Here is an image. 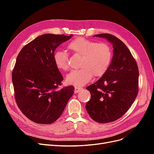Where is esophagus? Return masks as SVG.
Returning <instances> with one entry per match:
<instances>
[{"mask_svg":"<svg viewBox=\"0 0 154 154\" xmlns=\"http://www.w3.org/2000/svg\"><path fill=\"white\" fill-rule=\"evenodd\" d=\"M82 89V88L79 87H74V92L75 93H78L80 90Z\"/></svg>","mask_w":154,"mask_h":154,"instance_id":"esophagus-1","label":"esophagus"}]
</instances>
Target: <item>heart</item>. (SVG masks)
Here are the masks:
<instances>
[{
	"mask_svg": "<svg viewBox=\"0 0 154 154\" xmlns=\"http://www.w3.org/2000/svg\"><path fill=\"white\" fill-rule=\"evenodd\" d=\"M67 48L71 52L82 57L80 67L66 77L68 84L83 86L89 82L93 76L101 77L109 69L112 60V51L106 43H97L83 38H78L70 42ZM54 62L57 67L63 71L69 69V57L63 51H57L54 54Z\"/></svg>",
	"mask_w": 154,
	"mask_h": 154,
	"instance_id": "obj_1",
	"label": "heart"
}]
</instances>
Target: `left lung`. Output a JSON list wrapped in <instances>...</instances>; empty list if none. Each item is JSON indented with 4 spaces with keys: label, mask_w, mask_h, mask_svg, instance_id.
Wrapping results in <instances>:
<instances>
[{
    "label": "left lung",
    "mask_w": 154,
    "mask_h": 154,
    "mask_svg": "<svg viewBox=\"0 0 154 154\" xmlns=\"http://www.w3.org/2000/svg\"><path fill=\"white\" fill-rule=\"evenodd\" d=\"M94 36L109 41L113 46L114 56L107 71L86 88L91 95L86 110L95 122L106 123L122 117L132 106L138 93L139 70L136 60L122 40L108 33Z\"/></svg>",
    "instance_id": "8db88e82"
}]
</instances>
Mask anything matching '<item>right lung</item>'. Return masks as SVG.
Returning a JSON list of instances; mask_svg holds the SVG:
<instances>
[{"instance_id": "1", "label": "right lung", "mask_w": 154, "mask_h": 154, "mask_svg": "<svg viewBox=\"0 0 154 154\" xmlns=\"http://www.w3.org/2000/svg\"><path fill=\"white\" fill-rule=\"evenodd\" d=\"M72 36L40 35L17 56L12 72L15 98L22 112L32 122L53 123L74 94L72 85L58 89L63 78L54 62L55 49Z\"/></svg>"}]
</instances>
